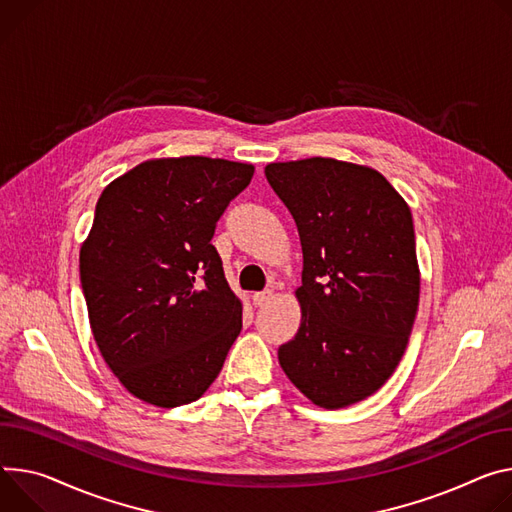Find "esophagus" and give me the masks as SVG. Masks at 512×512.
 I'll list each match as a JSON object with an SVG mask.
<instances>
[{
    "instance_id": "1",
    "label": "esophagus",
    "mask_w": 512,
    "mask_h": 512,
    "mask_svg": "<svg viewBox=\"0 0 512 512\" xmlns=\"http://www.w3.org/2000/svg\"><path fill=\"white\" fill-rule=\"evenodd\" d=\"M271 300H273V290H271V288H267V290H263V292L253 294V302H255V306H265V304H269Z\"/></svg>"
}]
</instances>
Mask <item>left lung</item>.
Returning a JSON list of instances; mask_svg holds the SVG:
<instances>
[{
  "mask_svg": "<svg viewBox=\"0 0 512 512\" xmlns=\"http://www.w3.org/2000/svg\"><path fill=\"white\" fill-rule=\"evenodd\" d=\"M265 177L296 220L302 322L277 349L290 382L322 408L374 394L404 355L421 294L406 202L376 169L312 157Z\"/></svg>",
  "mask_w": 512,
  "mask_h": 512,
  "instance_id": "1",
  "label": "left lung"
}]
</instances>
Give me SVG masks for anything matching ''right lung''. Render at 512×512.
I'll list each match as a JSON object with an SVG mask.
<instances>
[{
    "label": "right lung",
    "mask_w": 512,
    "mask_h": 512,
    "mask_svg": "<svg viewBox=\"0 0 512 512\" xmlns=\"http://www.w3.org/2000/svg\"><path fill=\"white\" fill-rule=\"evenodd\" d=\"M255 173L210 157L153 159L102 192L79 253L91 333L120 384L161 408L198 400L243 329L212 237Z\"/></svg>",
    "instance_id": "obj_1"
}]
</instances>
